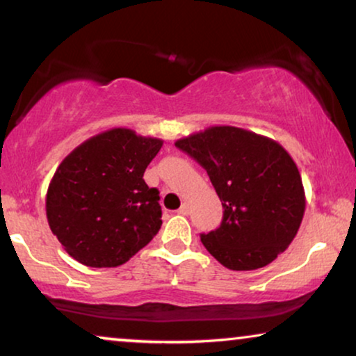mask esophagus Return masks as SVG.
I'll list each match as a JSON object with an SVG mask.
<instances>
[{"mask_svg":"<svg viewBox=\"0 0 356 356\" xmlns=\"http://www.w3.org/2000/svg\"><path fill=\"white\" fill-rule=\"evenodd\" d=\"M178 213H179V216H188V213H189V204L183 202L181 207L178 209Z\"/></svg>","mask_w":356,"mask_h":356,"instance_id":"34e87169","label":"esophagus"}]
</instances>
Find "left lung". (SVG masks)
<instances>
[{"mask_svg": "<svg viewBox=\"0 0 356 356\" xmlns=\"http://www.w3.org/2000/svg\"><path fill=\"white\" fill-rule=\"evenodd\" d=\"M175 145L206 170L222 201L220 225L201 235L222 266L254 270L289 248L306 201L296 163L279 143L235 126H212Z\"/></svg>", "mask_w": 356, "mask_h": 356, "instance_id": "1", "label": "left lung"}]
</instances>
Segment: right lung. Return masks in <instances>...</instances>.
Instances as JSON below:
<instances>
[{
  "label": "right lung",
  "instance_id": "obj_1",
  "mask_svg": "<svg viewBox=\"0 0 356 356\" xmlns=\"http://www.w3.org/2000/svg\"><path fill=\"white\" fill-rule=\"evenodd\" d=\"M163 140L115 128L87 139L56 168L47 218L65 251L89 267H116L157 235L162 207L144 172Z\"/></svg>",
  "mask_w": 356,
  "mask_h": 356
}]
</instances>
